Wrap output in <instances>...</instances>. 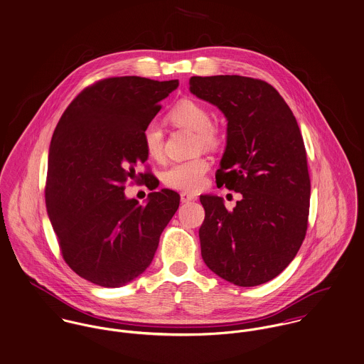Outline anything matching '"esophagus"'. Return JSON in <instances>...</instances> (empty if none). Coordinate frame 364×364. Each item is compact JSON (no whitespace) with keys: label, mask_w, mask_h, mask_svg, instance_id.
Masks as SVG:
<instances>
[{"label":"esophagus","mask_w":364,"mask_h":364,"mask_svg":"<svg viewBox=\"0 0 364 364\" xmlns=\"http://www.w3.org/2000/svg\"><path fill=\"white\" fill-rule=\"evenodd\" d=\"M180 200H181L183 203H188V202L197 200V197H196L194 194H190V193H181V194H180Z\"/></svg>","instance_id":"1"}]
</instances>
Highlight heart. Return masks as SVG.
Segmentation results:
<instances>
[{
  "label": "heart",
  "instance_id": "b5f03b06",
  "mask_svg": "<svg viewBox=\"0 0 364 364\" xmlns=\"http://www.w3.org/2000/svg\"><path fill=\"white\" fill-rule=\"evenodd\" d=\"M170 120L177 125L190 128L197 132L198 146L203 149L218 148L220 139L213 128L212 116L205 106L196 100L184 99L178 102L168 114ZM142 142L146 155L154 161H162L163 131L158 122L146 124L142 132ZM209 170V162L203 158H196L191 161L173 163L163 173L164 186L178 191H198L205 183V176Z\"/></svg>",
  "mask_w": 364,
  "mask_h": 364
}]
</instances>
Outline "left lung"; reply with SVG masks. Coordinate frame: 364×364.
Here are the masks:
<instances>
[{
  "instance_id": "obj_1",
  "label": "left lung",
  "mask_w": 364,
  "mask_h": 364,
  "mask_svg": "<svg viewBox=\"0 0 364 364\" xmlns=\"http://www.w3.org/2000/svg\"><path fill=\"white\" fill-rule=\"evenodd\" d=\"M190 92L225 114L216 184L242 196L233 210L218 196L200 197L202 259L233 284L268 282L293 261L307 230L311 188L300 128L278 90L261 80L191 77Z\"/></svg>"
}]
</instances>
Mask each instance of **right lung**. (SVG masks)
Returning <instances> with one entry per match:
<instances>
[{
    "label": "right lung",
    "mask_w": 364,
    "mask_h": 364,
    "mask_svg": "<svg viewBox=\"0 0 364 364\" xmlns=\"http://www.w3.org/2000/svg\"><path fill=\"white\" fill-rule=\"evenodd\" d=\"M177 86V80L141 77L96 82L71 102L54 129L47 213L65 262L89 282L119 287L139 277L178 209L173 190L151 193L145 205L124 194L136 163L148 161L144 128ZM139 176L148 188L158 187L149 173Z\"/></svg>",
    "instance_id": "obj_1"
}]
</instances>
